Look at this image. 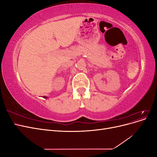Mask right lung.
Masks as SVG:
<instances>
[{"instance_id": "right-lung-1", "label": "right lung", "mask_w": 157, "mask_h": 157, "mask_svg": "<svg viewBox=\"0 0 157 157\" xmlns=\"http://www.w3.org/2000/svg\"><path fill=\"white\" fill-rule=\"evenodd\" d=\"M44 98H46V97H45V96H44Z\"/></svg>"}]
</instances>
